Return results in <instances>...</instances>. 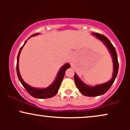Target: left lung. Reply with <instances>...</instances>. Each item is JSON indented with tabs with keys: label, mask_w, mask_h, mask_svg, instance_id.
Returning a JSON list of instances; mask_svg holds the SVG:
<instances>
[{
	"label": "left lung",
	"mask_w": 130,
	"mask_h": 130,
	"mask_svg": "<svg viewBox=\"0 0 130 130\" xmlns=\"http://www.w3.org/2000/svg\"><path fill=\"white\" fill-rule=\"evenodd\" d=\"M92 35L96 37L98 39L101 40L106 46L107 48L108 49L109 51L110 52L111 54L114 69H113L112 77L111 80H109L107 83L96 85L93 87H90V86H87V84H85L79 78L77 74L74 73V81H75L77 89H79V90L83 95L87 96H97L105 93L114 83V80L117 77L118 71H119V62H118L117 54L116 53V49H115L111 41L108 40V38L106 37H105L103 35L98 34V33H92Z\"/></svg>",
	"instance_id": "left-lung-1"
}]
</instances>
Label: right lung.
Returning a JSON list of instances; mask_svg holds the SVG:
<instances>
[{"instance_id":"1","label":"right lung","mask_w":130,"mask_h":130,"mask_svg":"<svg viewBox=\"0 0 130 130\" xmlns=\"http://www.w3.org/2000/svg\"><path fill=\"white\" fill-rule=\"evenodd\" d=\"M39 34V33H36V34L32 35L31 37L35 36ZM27 42V40L25 41L24 44L23 46L19 50L18 55L17 57V64H16V72H17L18 77L19 80H20L21 83L23 87L25 88V89L27 90V92L29 93L31 96L33 97L36 98H40V99H43V98H49L53 97L57 93L58 90H59V87H60L61 83H62V80H63L64 75H65V71L68 69V68H70V65L69 63H66L63 65V66L61 67V68L59 70V73H58L56 79H55L54 83L51 85H50L49 87L45 88V89H37V88H34L30 86L27 83L24 81L23 79H22L21 76L20 74H19V54H20L21 51L22 47L24 46Z\"/></svg>"}]
</instances>
